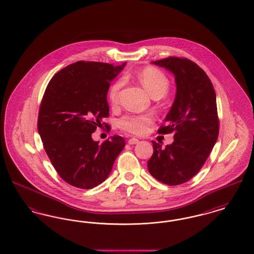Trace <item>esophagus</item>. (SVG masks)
Segmentation results:
<instances>
[{
  "label": "esophagus",
  "instance_id": "esophagus-1",
  "mask_svg": "<svg viewBox=\"0 0 254 254\" xmlns=\"http://www.w3.org/2000/svg\"><path fill=\"white\" fill-rule=\"evenodd\" d=\"M138 143H139V140L136 139V138H131V139L128 140V144H129V145H136V144H138Z\"/></svg>",
  "mask_w": 254,
  "mask_h": 254
}]
</instances>
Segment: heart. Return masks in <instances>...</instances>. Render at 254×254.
I'll use <instances>...</instances> for the list:
<instances>
[{"instance_id":"1","label":"heart","mask_w":254,"mask_h":254,"mask_svg":"<svg viewBox=\"0 0 254 254\" xmlns=\"http://www.w3.org/2000/svg\"><path fill=\"white\" fill-rule=\"evenodd\" d=\"M139 82L146 89V91L153 98H162L165 96L169 89V80L168 77L160 70L154 67H145L137 74ZM124 86V80L120 79L114 82L109 87V103L115 106L119 102V95L122 87ZM153 121L149 115H136L127 114L122 118L119 125L122 129L133 133V134H144L146 132L148 127Z\"/></svg>"}]
</instances>
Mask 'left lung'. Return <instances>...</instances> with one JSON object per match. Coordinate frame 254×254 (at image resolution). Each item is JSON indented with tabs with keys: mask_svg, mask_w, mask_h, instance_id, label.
<instances>
[{
	"mask_svg": "<svg viewBox=\"0 0 254 254\" xmlns=\"http://www.w3.org/2000/svg\"><path fill=\"white\" fill-rule=\"evenodd\" d=\"M151 64L174 75L176 95L165 118L167 126L158 129L161 134L174 132V141L165 148L152 141L147 169L158 181L177 186L198 173L217 141L216 94L207 75L192 61L169 57Z\"/></svg>",
	"mask_w": 254,
	"mask_h": 254,
	"instance_id": "left-lung-1",
	"label": "left lung"
}]
</instances>
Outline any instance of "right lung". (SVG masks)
Segmentation results:
<instances>
[{"instance_id": "obj_1", "label": "right lung", "mask_w": 254, "mask_h": 254, "mask_svg": "<svg viewBox=\"0 0 254 254\" xmlns=\"http://www.w3.org/2000/svg\"><path fill=\"white\" fill-rule=\"evenodd\" d=\"M122 65L76 62L50 80L38 117L44 148L61 178L88 190L109 177L125 140L114 135L101 145L92 133L109 117L108 91Z\"/></svg>"}]
</instances>
